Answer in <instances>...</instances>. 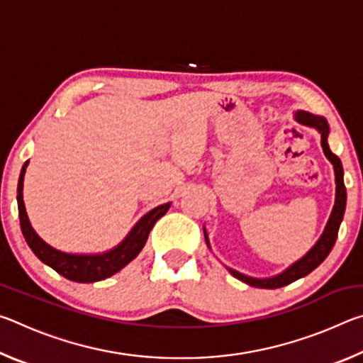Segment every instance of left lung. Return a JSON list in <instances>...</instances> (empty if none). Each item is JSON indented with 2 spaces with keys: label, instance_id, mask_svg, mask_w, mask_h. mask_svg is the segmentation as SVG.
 <instances>
[{
  "label": "left lung",
  "instance_id": "1",
  "mask_svg": "<svg viewBox=\"0 0 363 363\" xmlns=\"http://www.w3.org/2000/svg\"><path fill=\"white\" fill-rule=\"evenodd\" d=\"M294 120L301 123V125L315 128V130L320 133L323 153H325V157L330 160L331 164H333V168H335V181H336L335 206H333V210H331L328 223H327V225H325V230L320 235V238L317 240V243L309 251H307V253L303 257H301L299 261H296L294 264H291L290 267L285 269L284 272L274 275V277H267V279H255V277H250V275H245L242 272H238V270L229 269V272L233 275V277L245 281V284L250 285V286L267 288V290H274V288L285 286L288 284H291V281H294V280H298L301 277H306L307 274H311L315 267L320 266V264L325 261V257L330 255L331 248H333V245L336 242V237H337V230H340L341 220H342V216H344V210H346V196L347 195H346V187H344V179H342L344 171H342L341 160L337 158L328 147L327 139H328L330 126H328L327 120H325L323 116H317V115H312L309 112H304V110H298V112L294 113ZM203 232H205L206 245L210 247V240H208L206 230L203 229Z\"/></svg>",
  "mask_w": 363,
  "mask_h": 363
}]
</instances>
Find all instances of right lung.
Wrapping results in <instances>:
<instances>
[{
    "instance_id": "1",
    "label": "right lung",
    "mask_w": 363,
    "mask_h": 363,
    "mask_svg": "<svg viewBox=\"0 0 363 363\" xmlns=\"http://www.w3.org/2000/svg\"><path fill=\"white\" fill-rule=\"evenodd\" d=\"M28 167V162L22 167L19 184H17V206H19V218H21V229L23 233V238L28 243L40 261H43L46 266L52 267L57 274L64 275L65 279L72 281H78V284H91V281H99L104 279L112 277L113 274L118 272L126 264H130L134 257H136L140 250L149 238V233L152 227L155 225L157 220L164 216L169 210L171 203L160 205L153 208L147 214L140 218L136 225L133 227L131 232L128 233L125 240H123L118 247L106 251L101 255H70L64 253L52 248L48 245L43 238L38 237V233L33 230L32 224H30L26 205H23V176H26V169Z\"/></svg>"
}]
</instances>
